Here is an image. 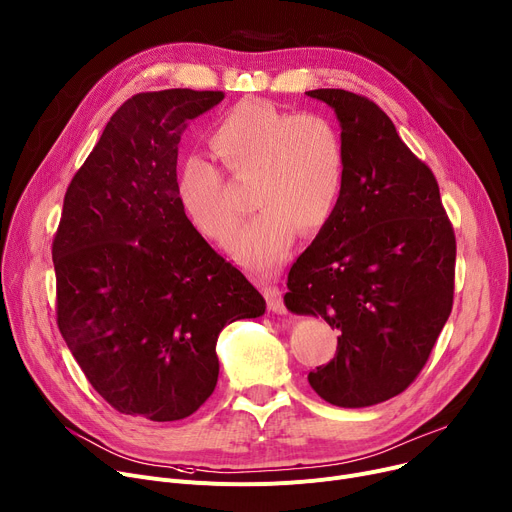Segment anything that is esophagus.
<instances>
[{
	"instance_id": "obj_1",
	"label": "esophagus",
	"mask_w": 512,
	"mask_h": 512,
	"mask_svg": "<svg viewBox=\"0 0 512 512\" xmlns=\"http://www.w3.org/2000/svg\"><path fill=\"white\" fill-rule=\"evenodd\" d=\"M263 294H265V300H267V309H269L271 313L286 315V304H284V298H282V290H280L278 286L265 284Z\"/></svg>"
}]
</instances>
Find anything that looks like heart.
<instances>
[{
  "mask_svg": "<svg viewBox=\"0 0 512 512\" xmlns=\"http://www.w3.org/2000/svg\"><path fill=\"white\" fill-rule=\"evenodd\" d=\"M210 146L238 181H249L259 210L236 238L234 253L255 269H274L296 232H319L344 191L346 150L337 125L321 113H290L269 100L245 98L212 127ZM177 199L189 222L210 241L228 245L241 220L222 170L187 156L177 173Z\"/></svg>",
  "mask_w": 512,
  "mask_h": 512,
  "instance_id": "heart-1",
  "label": "heart"
}]
</instances>
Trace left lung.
Returning <instances> with one entry per match:
<instances>
[{"instance_id": "8db88e82", "label": "left lung", "mask_w": 512, "mask_h": 512, "mask_svg": "<svg viewBox=\"0 0 512 512\" xmlns=\"http://www.w3.org/2000/svg\"><path fill=\"white\" fill-rule=\"evenodd\" d=\"M342 127L346 179L333 218L288 274L286 309L342 331L309 372L339 407L387 401L414 383L453 309L455 234L432 170L372 100L337 88L306 92Z\"/></svg>"}]
</instances>
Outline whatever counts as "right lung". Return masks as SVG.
I'll use <instances>...</instances> for the list:
<instances>
[{
    "label": "right lung",
    "mask_w": 512,
    "mask_h": 512,
    "mask_svg": "<svg viewBox=\"0 0 512 512\" xmlns=\"http://www.w3.org/2000/svg\"><path fill=\"white\" fill-rule=\"evenodd\" d=\"M222 98L189 88L131 96L63 199L57 325L90 385L127 416H191L216 389L220 331L265 313L177 199L181 135Z\"/></svg>",
    "instance_id": "add662e5"
}]
</instances>
